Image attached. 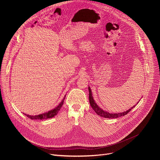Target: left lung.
Instances as JSON below:
<instances>
[{"mask_svg": "<svg viewBox=\"0 0 160 160\" xmlns=\"http://www.w3.org/2000/svg\"><path fill=\"white\" fill-rule=\"evenodd\" d=\"M88 91H89V96H88V98H89V102H90V104L91 106V107H92L94 109V111L98 114V115H99L100 117H104V118H118V117H122V116H125V115H127V114L130 112L132 108H133L137 104H138L139 102H138V103H137L135 105H134L133 107H132L131 108H130L129 109L127 110L126 111H123V112H112V113H111V112H109L105 110H103L102 108H101L97 104L96 102H95L94 99V98H93V96H92V90H91L90 87L88 86Z\"/></svg>", "mask_w": 160, "mask_h": 160, "instance_id": "8db88e82", "label": "left lung"}]
</instances>
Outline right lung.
<instances>
[{
	"instance_id": "add662e5",
	"label": "right lung",
	"mask_w": 160,
	"mask_h": 160,
	"mask_svg": "<svg viewBox=\"0 0 160 160\" xmlns=\"http://www.w3.org/2000/svg\"><path fill=\"white\" fill-rule=\"evenodd\" d=\"M65 98H66V95L64 96V98L62 99V100L60 102V103L56 107L54 108V109L48 111V112H45L44 113H42V114H40V115H35V116H33V115H27V114H25V115L28 117L29 118H30L31 120H45V119H48V118H53L54 117H55L58 112L59 111L60 109L61 108L62 104H63V102L65 99Z\"/></svg>"
}]
</instances>
